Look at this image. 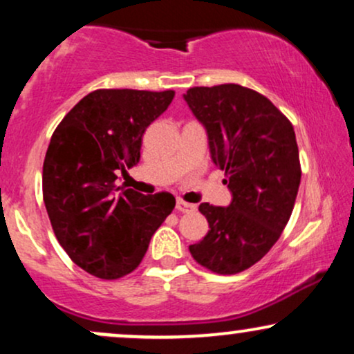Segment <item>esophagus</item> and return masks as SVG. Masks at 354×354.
<instances>
[{"mask_svg": "<svg viewBox=\"0 0 354 354\" xmlns=\"http://www.w3.org/2000/svg\"><path fill=\"white\" fill-rule=\"evenodd\" d=\"M176 209L181 211V213H193V211H196V205H191V203H186L183 200H176Z\"/></svg>", "mask_w": 354, "mask_h": 354, "instance_id": "1", "label": "esophagus"}]
</instances>
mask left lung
Returning <instances> with one entry per match:
<instances>
[{
  "instance_id": "1",
  "label": "left lung",
  "mask_w": 354,
  "mask_h": 354,
  "mask_svg": "<svg viewBox=\"0 0 354 354\" xmlns=\"http://www.w3.org/2000/svg\"><path fill=\"white\" fill-rule=\"evenodd\" d=\"M183 96L233 194L230 206L201 203L209 231L189 253L213 273L236 274L273 248L293 213L301 181L293 124L266 96L239 84L189 88Z\"/></svg>"
}]
</instances>
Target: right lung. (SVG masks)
Listing matches in <instances>:
<instances>
[{
	"label": "right lung",
	"instance_id": "right-lung-1",
	"mask_svg": "<svg viewBox=\"0 0 354 354\" xmlns=\"http://www.w3.org/2000/svg\"><path fill=\"white\" fill-rule=\"evenodd\" d=\"M173 98L171 89H96L53 133L43 163L44 206L63 250L96 278L135 271L176 205L169 193L145 196L115 185L118 171L126 176L138 165L146 128Z\"/></svg>",
	"mask_w": 354,
	"mask_h": 354
}]
</instances>
